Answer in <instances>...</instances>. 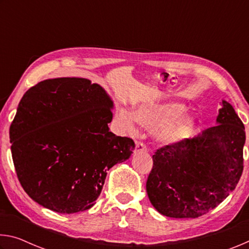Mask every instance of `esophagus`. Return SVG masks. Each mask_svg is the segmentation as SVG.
<instances>
[{
    "label": "esophagus",
    "instance_id": "1",
    "mask_svg": "<svg viewBox=\"0 0 249 249\" xmlns=\"http://www.w3.org/2000/svg\"><path fill=\"white\" fill-rule=\"evenodd\" d=\"M135 147H136V149H135V151H146L147 150V148H146V146L142 144V142H135Z\"/></svg>",
    "mask_w": 249,
    "mask_h": 249
}]
</instances>
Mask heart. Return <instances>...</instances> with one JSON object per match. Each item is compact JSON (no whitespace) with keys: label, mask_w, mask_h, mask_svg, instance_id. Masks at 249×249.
Segmentation results:
<instances>
[{"label":"heart","mask_w":249,"mask_h":249,"mask_svg":"<svg viewBox=\"0 0 249 249\" xmlns=\"http://www.w3.org/2000/svg\"><path fill=\"white\" fill-rule=\"evenodd\" d=\"M183 103L175 101L147 102L138 105L134 114L126 108H120L116 121L126 132L136 130V121L147 129L154 130V137L160 144L175 145L183 142L195 133L196 120L185 113Z\"/></svg>","instance_id":"b5f03b06"}]
</instances>
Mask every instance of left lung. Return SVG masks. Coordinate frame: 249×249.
Here are the masks:
<instances>
[{"label":"left lung","mask_w":249,"mask_h":249,"mask_svg":"<svg viewBox=\"0 0 249 249\" xmlns=\"http://www.w3.org/2000/svg\"><path fill=\"white\" fill-rule=\"evenodd\" d=\"M245 141L243 122L223 100L215 126L156 151L146 182L150 203L175 218H196L215 209L241 178Z\"/></svg>","instance_id":"left-lung-1"}]
</instances>
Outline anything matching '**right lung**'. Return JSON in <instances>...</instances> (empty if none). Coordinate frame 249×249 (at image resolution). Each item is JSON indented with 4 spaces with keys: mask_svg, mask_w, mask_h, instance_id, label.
I'll use <instances>...</instances> for the list:
<instances>
[{
    "mask_svg": "<svg viewBox=\"0 0 249 249\" xmlns=\"http://www.w3.org/2000/svg\"><path fill=\"white\" fill-rule=\"evenodd\" d=\"M113 101L83 78L48 79L23 95L10 127L11 151L25 192L54 212L89 210L107 170L127 160L133 140L109 132Z\"/></svg>",
    "mask_w": 249,
    "mask_h": 249,
    "instance_id": "right-lung-1",
    "label": "right lung"
}]
</instances>
